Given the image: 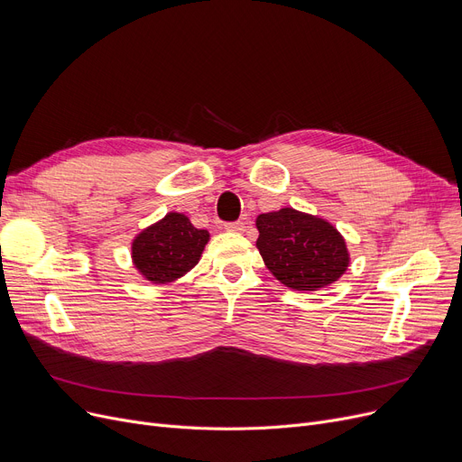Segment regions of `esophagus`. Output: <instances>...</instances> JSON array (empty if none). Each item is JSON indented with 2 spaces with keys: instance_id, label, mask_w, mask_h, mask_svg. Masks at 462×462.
<instances>
[{
  "instance_id": "34e87169",
  "label": "esophagus",
  "mask_w": 462,
  "mask_h": 462,
  "mask_svg": "<svg viewBox=\"0 0 462 462\" xmlns=\"http://www.w3.org/2000/svg\"><path fill=\"white\" fill-rule=\"evenodd\" d=\"M225 230L226 232H236V234H241L245 230V223H241V221H236V223H226L225 225Z\"/></svg>"
}]
</instances>
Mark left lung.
I'll return each mask as SVG.
<instances>
[{
    "mask_svg": "<svg viewBox=\"0 0 462 462\" xmlns=\"http://www.w3.org/2000/svg\"><path fill=\"white\" fill-rule=\"evenodd\" d=\"M256 247L277 281L292 290H319L335 282L348 268L343 236L324 218L292 208L262 213Z\"/></svg>",
    "mask_w": 462,
    "mask_h": 462,
    "instance_id": "1",
    "label": "left lung"
}]
</instances>
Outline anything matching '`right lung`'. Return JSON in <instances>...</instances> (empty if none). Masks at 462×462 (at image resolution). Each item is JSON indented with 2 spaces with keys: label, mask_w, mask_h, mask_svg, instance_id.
<instances>
[{
  "label": "right lung",
  "mask_w": 462,
  "mask_h": 462,
  "mask_svg": "<svg viewBox=\"0 0 462 462\" xmlns=\"http://www.w3.org/2000/svg\"><path fill=\"white\" fill-rule=\"evenodd\" d=\"M208 239V230L194 228L183 213H168L134 237L133 262L148 281L172 282L199 263Z\"/></svg>",
  "instance_id": "obj_1"
}]
</instances>
